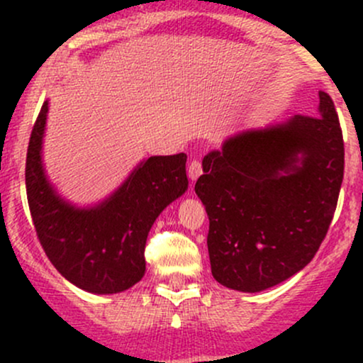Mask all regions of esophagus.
<instances>
[{"label": "esophagus", "mask_w": 363, "mask_h": 363, "mask_svg": "<svg viewBox=\"0 0 363 363\" xmlns=\"http://www.w3.org/2000/svg\"><path fill=\"white\" fill-rule=\"evenodd\" d=\"M203 174V167H201V162L199 160H194L191 162L189 165H187V176H189V179L191 181H196V179H198L199 176H201Z\"/></svg>", "instance_id": "obj_1"}]
</instances>
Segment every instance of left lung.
<instances>
[{"instance_id": "obj_1", "label": "left lung", "mask_w": 363, "mask_h": 363, "mask_svg": "<svg viewBox=\"0 0 363 363\" xmlns=\"http://www.w3.org/2000/svg\"><path fill=\"white\" fill-rule=\"evenodd\" d=\"M345 145L331 97L315 116L245 129L203 158L194 191L206 208L213 278L261 291L309 264L338 205Z\"/></svg>"}]
</instances>
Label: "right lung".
<instances>
[{"label":"right lung","mask_w":363,"mask_h":363,"mask_svg":"<svg viewBox=\"0 0 363 363\" xmlns=\"http://www.w3.org/2000/svg\"><path fill=\"white\" fill-rule=\"evenodd\" d=\"M43 104L27 150L25 186L40 245L62 277L90 294H119L145 274V244L157 216L187 189L186 153L150 157L106 201L77 208L44 174Z\"/></svg>","instance_id":"right-lung-1"}]
</instances>
